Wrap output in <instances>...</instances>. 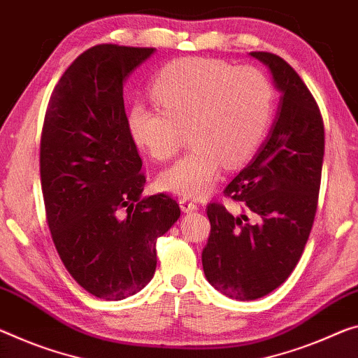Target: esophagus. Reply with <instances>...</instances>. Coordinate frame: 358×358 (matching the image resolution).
<instances>
[{"mask_svg":"<svg viewBox=\"0 0 358 358\" xmlns=\"http://www.w3.org/2000/svg\"><path fill=\"white\" fill-rule=\"evenodd\" d=\"M179 205H180V210L184 213H192V211H196L198 206L194 200H190V198H180L179 200Z\"/></svg>","mask_w":358,"mask_h":358,"instance_id":"obj_1","label":"esophagus"}]
</instances>
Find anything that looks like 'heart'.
Here are the masks:
<instances>
[{
	"instance_id": "1",
	"label": "heart",
	"mask_w": 358,
	"mask_h": 358,
	"mask_svg": "<svg viewBox=\"0 0 358 358\" xmlns=\"http://www.w3.org/2000/svg\"><path fill=\"white\" fill-rule=\"evenodd\" d=\"M162 110L129 108L126 126L134 144L157 162L180 150L185 133L194 148L158 176L160 189L185 198L206 195L229 169L257 152L273 115L272 83L261 70L216 59L185 57L168 64L152 83Z\"/></svg>"
}]
</instances>
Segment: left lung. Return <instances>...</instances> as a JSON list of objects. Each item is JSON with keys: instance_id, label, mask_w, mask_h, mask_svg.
<instances>
[{"instance_id": "obj_1", "label": "left lung", "mask_w": 358, "mask_h": 358, "mask_svg": "<svg viewBox=\"0 0 358 358\" xmlns=\"http://www.w3.org/2000/svg\"><path fill=\"white\" fill-rule=\"evenodd\" d=\"M250 54L271 70L282 92L277 117L255 158L224 190L245 213L234 216L210 203L211 234L201 252L208 282L236 301L268 294L299 262L315 219L325 152L320 108L301 76L272 52Z\"/></svg>"}]
</instances>
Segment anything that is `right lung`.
<instances>
[{"instance_id":"obj_1","label":"right lung","mask_w":358,"mask_h":358,"mask_svg":"<svg viewBox=\"0 0 358 358\" xmlns=\"http://www.w3.org/2000/svg\"><path fill=\"white\" fill-rule=\"evenodd\" d=\"M153 48L97 45L65 70L40 147L48 225L65 268L87 293L122 301L150 282L157 238L180 216L166 194L142 196V160L126 126L123 85Z\"/></svg>"}]
</instances>
